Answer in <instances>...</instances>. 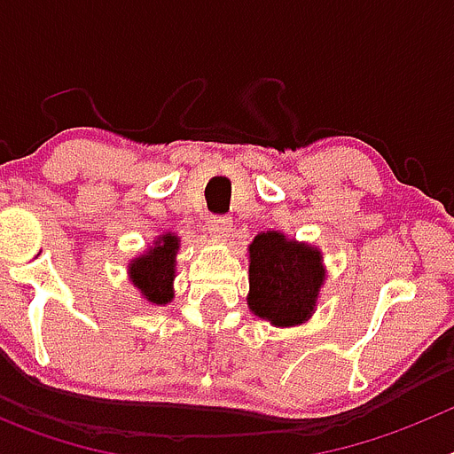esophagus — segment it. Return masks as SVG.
Returning <instances> with one entry per match:
<instances>
[{"mask_svg": "<svg viewBox=\"0 0 454 454\" xmlns=\"http://www.w3.org/2000/svg\"><path fill=\"white\" fill-rule=\"evenodd\" d=\"M234 231V224H231L230 218H224V215H214V218L208 220V234L214 236L218 240H227Z\"/></svg>", "mask_w": 454, "mask_h": 454, "instance_id": "1", "label": "esophagus"}]
</instances>
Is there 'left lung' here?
Instances as JSON below:
<instances>
[{
  "mask_svg": "<svg viewBox=\"0 0 454 454\" xmlns=\"http://www.w3.org/2000/svg\"><path fill=\"white\" fill-rule=\"evenodd\" d=\"M247 307L275 327H295L316 314L325 284L323 252L282 231H262L247 246Z\"/></svg>",
  "mask_w": 454,
  "mask_h": 454,
  "instance_id": "obj_1",
  "label": "left lung"
}]
</instances>
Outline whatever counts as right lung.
I'll return each instance as SVG.
<instances>
[{
    "instance_id": "1",
    "label": "right lung",
    "mask_w": 454,
    "mask_h": 454,
    "mask_svg": "<svg viewBox=\"0 0 454 454\" xmlns=\"http://www.w3.org/2000/svg\"><path fill=\"white\" fill-rule=\"evenodd\" d=\"M177 234L166 231L156 236L152 246L143 254L134 256L127 266L129 282L140 293L143 302L152 307H166L175 298V275H177V254H179Z\"/></svg>"
}]
</instances>
